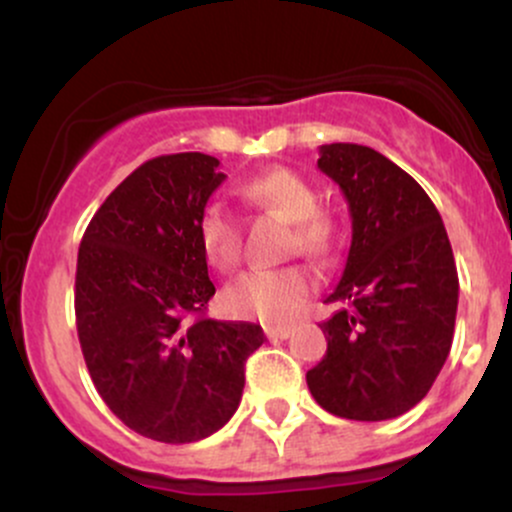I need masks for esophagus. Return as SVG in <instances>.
Returning <instances> with one entry per match:
<instances>
[{"label":"esophagus","instance_id":"esophagus-1","mask_svg":"<svg viewBox=\"0 0 512 512\" xmlns=\"http://www.w3.org/2000/svg\"><path fill=\"white\" fill-rule=\"evenodd\" d=\"M291 332H293V327H289V325H267L264 327V334H267V339H272V342L289 339Z\"/></svg>","mask_w":512,"mask_h":512}]
</instances>
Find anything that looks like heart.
<instances>
[{
  "label": "heart",
  "instance_id": "b5f03b06",
  "mask_svg": "<svg viewBox=\"0 0 512 512\" xmlns=\"http://www.w3.org/2000/svg\"><path fill=\"white\" fill-rule=\"evenodd\" d=\"M240 195L260 207L279 211L293 221V248L305 252L330 250L334 221L317 209V192L303 175L291 168H272L240 187ZM197 240L204 260L219 272H231L240 262L238 219L223 204H209L197 221ZM313 291V281L303 267L248 269L221 293L228 315L262 322H289Z\"/></svg>",
  "mask_w": 512,
  "mask_h": 512
}]
</instances>
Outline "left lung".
Wrapping results in <instances>:
<instances>
[{"label": "left lung", "instance_id": "left-lung-1", "mask_svg": "<svg viewBox=\"0 0 512 512\" xmlns=\"http://www.w3.org/2000/svg\"><path fill=\"white\" fill-rule=\"evenodd\" d=\"M317 168L344 192L351 248L325 303L327 354L308 370L322 409L385 421L421 402L450 354L455 257L436 204L409 173L361 144L320 146Z\"/></svg>", "mask_w": 512, "mask_h": 512}]
</instances>
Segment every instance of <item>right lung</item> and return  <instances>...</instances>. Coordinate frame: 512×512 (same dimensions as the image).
Instances as JSON below:
<instances>
[{"mask_svg": "<svg viewBox=\"0 0 512 512\" xmlns=\"http://www.w3.org/2000/svg\"><path fill=\"white\" fill-rule=\"evenodd\" d=\"M219 158L158 156L93 214L76 260V332L98 395L158 443H195L236 414L255 322L211 320L216 289L197 240Z\"/></svg>", "mask_w": 512, "mask_h": 512, "instance_id": "right-lung-1", "label": "right lung"}]
</instances>
